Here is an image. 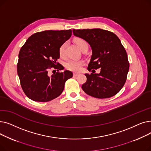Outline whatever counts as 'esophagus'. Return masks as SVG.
<instances>
[{"label":"esophagus","instance_id":"34e87169","mask_svg":"<svg viewBox=\"0 0 151 151\" xmlns=\"http://www.w3.org/2000/svg\"><path fill=\"white\" fill-rule=\"evenodd\" d=\"M78 75H80V73H73V76H77Z\"/></svg>","mask_w":151,"mask_h":151}]
</instances>
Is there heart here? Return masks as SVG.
I'll list each match as a JSON object with an SVG mask.
<instances>
[{"mask_svg": "<svg viewBox=\"0 0 151 151\" xmlns=\"http://www.w3.org/2000/svg\"><path fill=\"white\" fill-rule=\"evenodd\" d=\"M75 42L77 45V46L79 47L81 50H83L84 47H88V44L87 43L86 40L82 38H76L75 40ZM67 43H63L60 47L59 49V52L60 55L61 56H63L65 54V50L66 47ZM84 64V62L83 61L80 60H69L65 63L66 67L71 71H75V72H78L80 71L82 68V66Z\"/></svg>", "mask_w": 151, "mask_h": 151, "instance_id": "heart-1", "label": "heart"}]
</instances>
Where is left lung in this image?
Instances as JSON below:
<instances>
[{
    "mask_svg": "<svg viewBox=\"0 0 151 151\" xmlns=\"http://www.w3.org/2000/svg\"><path fill=\"white\" fill-rule=\"evenodd\" d=\"M74 35L84 39L92 48V54L86 73V82L82 89L90 96L110 98L121 91L129 70L127 54L117 36L101 29H73ZM101 68L100 74L93 71Z\"/></svg>",
    "mask_w": 151,
    "mask_h": 151,
    "instance_id": "obj_1",
    "label": "left lung"
}]
</instances>
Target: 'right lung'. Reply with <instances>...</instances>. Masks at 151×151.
<instances>
[{"instance_id": "right-lung-1", "label": "right lung", "mask_w": 151, "mask_h": 151, "mask_svg": "<svg viewBox=\"0 0 151 151\" xmlns=\"http://www.w3.org/2000/svg\"><path fill=\"white\" fill-rule=\"evenodd\" d=\"M70 30H45L32 35L20 50L17 72L21 88L26 96L33 101L46 102L59 97L64 89L66 81L73 76L57 62L59 47L71 35ZM57 72L51 76L49 69ZM54 71V70H53Z\"/></svg>"}]
</instances>
